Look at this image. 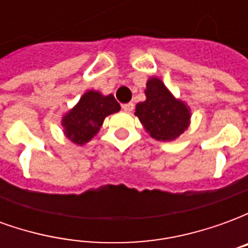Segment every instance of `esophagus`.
<instances>
[{"instance_id":"obj_1","label":"esophagus","mask_w":248,"mask_h":248,"mask_svg":"<svg viewBox=\"0 0 248 248\" xmlns=\"http://www.w3.org/2000/svg\"><path fill=\"white\" fill-rule=\"evenodd\" d=\"M122 108H124V111H126V113H130V111H133V108H134V105L130 102V103H124V105H122Z\"/></svg>"}]
</instances>
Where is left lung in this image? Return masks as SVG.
Here are the masks:
<instances>
[{"label": "left lung", "mask_w": 248, "mask_h": 248, "mask_svg": "<svg viewBox=\"0 0 248 248\" xmlns=\"http://www.w3.org/2000/svg\"><path fill=\"white\" fill-rule=\"evenodd\" d=\"M146 101L135 106V115L145 130L156 140H174L188 127L190 108L181 99H175L159 78H150L146 83Z\"/></svg>", "instance_id": "1"}]
</instances>
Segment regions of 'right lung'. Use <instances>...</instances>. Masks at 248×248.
Returning a JSON list of instances; mask_svg holds the SVG:
<instances>
[{"instance_id": "add662e5", "label": "right lung", "mask_w": 248, "mask_h": 248, "mask_svg": "<svg viewBox=\"0 0 248 248\" xmlns=\"http://www.w3.org/2000/svg\"><path fill=\"white\" fill-rule=\"evenodd\" d=\"M119 108L113 94L102 95L99 92L89 90L62 118L65 135L73 143L85 145L99 131L105 118Z\"/></svg>"}]
</instances>
